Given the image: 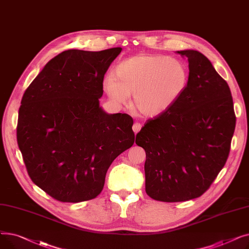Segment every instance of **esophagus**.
Here are the masks:
<instances>
[{
	"label": "esophagus",
	"instance_id": "obj_1",
	"mask_svg": "<svg viewBox=\"0 0 249 249\" xmlns=\"http://www.w3.org/2000/svg\"><path fill=\"white\" fill-rule=\"evenodd\" d=\"M142 128V125L140 124V123H138V122H136V123H134V125H133V127H132V129H133V132L136 134V133H138L139 131H140V129Z\"/></svg>",
	"mask_w": 249,
	"mask_h": 249
}]
</instances>
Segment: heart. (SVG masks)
I'll list each match as a JSON object with an SVG mask.
<instances>
[{"mask_svg":"<svg viewBox=\"0 0 249 249\" xmlns=\"http://www.w3.org/2000/svg\"><path fill=\"white\" fill-rule=\"evenodd\" d=\"M189 72L181 61L163 55L139 54L121 61L104 80L109 98L124 105L133 95V107L153 117L166 111L187 87Z\"/></svg>","mask_w":249,"mask_h":249,"instance_id":"heart-1","label":"heart"}]
</instances>
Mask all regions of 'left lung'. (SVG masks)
Listing matches in <instances>:
<instances>
[{
  "label": "left lung",
  "instance_id": "obj_1",
  "mask_svg": "<svg viewBox=\"0 0 249 249\" xmlns=\"http://www.w3.org/2000/svg\"><path fill=\"white\" fill-rule=\"evenodd\" d=\"M178 53L189 62L187 87L166 111L136 135L144 148L145 191L161 202L202 196L226 163L236 124L228 84L197 50Z\"/></svg>",
  "mask_w": 249,
  "mask_h": 249
}]
</instances>
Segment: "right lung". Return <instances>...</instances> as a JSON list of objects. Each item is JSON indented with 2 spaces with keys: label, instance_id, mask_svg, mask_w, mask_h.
<instances>
[{
  "label": "right lung",
  "instance_id": "right-lung-1",
  "mask_svg": "<svg viewBox=\"0 0 249 249\" xmlns=\"http://www.w3.org/2000/svg\"><path fill=\"white\" fill-rule=\"evenodd\" d=\"M121 50H65L23 95L18 146L32 181L59 202L95 199L113 160L133 145L132 118L105 113L99 102L104 75Z\"/></svg>",
  "mask_w": 249,
  "mask_h": 249
}]
</instances>
